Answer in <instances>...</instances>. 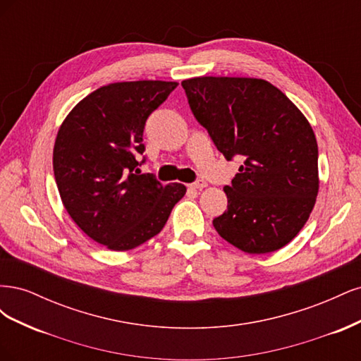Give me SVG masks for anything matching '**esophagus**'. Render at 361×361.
Segmentation results:
<instances>
[{
  "mask_svg": "<svg viewBox=\"0 0 361 361\" xmlns=\"http://www.w3.org/2000/svg\"><path fill=\"white\" fill-rule=\"evenodd\" d=\"M206 187H207V183L204 180H197V182H194V183L190 185L191 190H203Z\"/></svg>",
  "mask_w": 361,
  "mask_h": 361,
  "instance_id": "1",
  "label": "esophagus"
}]
</instances>
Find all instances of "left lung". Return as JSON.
<instances>
[{
	"label": "left lung",
	"mask_w": 361,
	"mask_h": 361,
	"mask_svg": "<svg viewBox=\"0 0 361 361\" xmlns=\"http://www.w3.org/2000/svg\"><path fill=\"white\" fill-rule=\"evenodd\" d=\"M182 87L224 158H244L224 187L227 211L212 221L215 231L248 255L285 247L309 220L319 191L318 143L309 120L265 80L195 76Z\"/></svg>",
	"instance_id": "1"
}]
</instances>
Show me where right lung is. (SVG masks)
I'll return each instance as SVG.
<instances>
[{
	"instance_id": "right-lung-1",
	"label": "right lung",
	"mask_w": 361,
	"mask_h": 361,
	"mask_svg": "<svg viewBox=\"0 0 361 361\" xmlns=\"http://www.w3.org/2000/svg\"><path fill=\"white\" fill-rule=\"evenodd\" d=\"M176 81L113 82L87 94L63 120L52 152L63 206L97 244L128 251L157 236L173 206L187 192L182 183H159L140 174L149 114L176 89Z\"/></svg>"
}]
</instances>
